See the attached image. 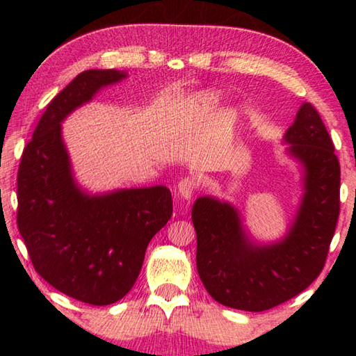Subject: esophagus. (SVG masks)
<instances>
[{"label": "esophagus", "mask_w": 356, "mask_h": 356, "mask_svg": "<svg viewBox=\"0 0 356 356\" xmlns=\"http://www.w3.org/2000/svg\"><path fill=\"white\" fill-rule=\"evenodd\" d=\"M177 190H179L180 197H184V200L188 201V200H191V196L195 195V191L197 190V182L193 177H185L179 182Z\"/></svg>", "instance_id": "34e87169"}]
</instances>
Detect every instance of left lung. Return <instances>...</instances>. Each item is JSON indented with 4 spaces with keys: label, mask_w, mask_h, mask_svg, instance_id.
I'll return each instance as SVG.
<instances>
[{
    "label": "left lung",
    "mask_w": 356,
    "mask_h": 356,
    "mask_svg": "<svg viewBox=\"0 0 356 356\" xmlns=\"http://www.w3.org/2000/svg\"><path fill=\"white\" fill-rule=\"evenodd\" d=\"M289 152L305 166V196L291 232L280 243L252 245L236 209L204 196L191 210L196 267L218 303L242 311H267L303 292L327 261L339 218L341 166L321 114L308 102L286 131Z\"/></svg>",
    "instance_id": "obj_1"
}]
</instances>
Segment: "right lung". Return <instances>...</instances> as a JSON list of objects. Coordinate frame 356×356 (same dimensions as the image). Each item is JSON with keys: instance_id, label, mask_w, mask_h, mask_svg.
Wrapping results in <instances>:
<instances>
[{"instance_id": "add662e5", "label": "right lung", "mask_w": 356, "mask_h": 356, "mask_svg": "<svg viewBox=\"0 0 356 356\" xmlns=\"http://www.w3.org/2000/svg\"><path fill=\"white\" fill-rule=\"evenodd\" d=\"M124 72L84 70L42 114L17 176V226L35 272L69 297L116 303L134 287L150 240L172 215L163 185L89 196L74 182L61 120Z\"/></svg>"}]
</instances>
